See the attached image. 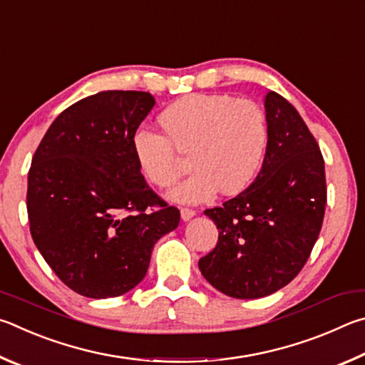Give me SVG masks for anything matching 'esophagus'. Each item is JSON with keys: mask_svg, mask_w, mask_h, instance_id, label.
I'll return each instance as SVG.
<instances>
[{"mask_svg": "<svg viewBox=\"0 0 365 365\" xmlns=\"http://www.w3.org/2000/svg\"><path fill=\"white\" fill-rule=\"evenodd\" d=\"M195 216V210L192 208H181V218L184 221H189L190 218H194Z\"/></svg>", "mask_w": 365, "mask_h": 365, "instance_id": "34e87169", "label": "esophagus"}]
</instances>
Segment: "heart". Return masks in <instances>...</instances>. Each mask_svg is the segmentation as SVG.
I'll use <instances>...</instances> for the list:
<instances>
[{"label":"heart","mask_w":365,"mask_h":365,"mask_svg":"<svg viewBox=\"0 0 365 365\" xmlns=\"http://www.w3.org/2000/svg\"><path fill=\"white\" fill-rule=\"evenodd\" d=\"M162 131L140 126L131 149L139 170L157 187L181 175L178 152H190L194 171L171 190L184 203L205 202L221 189L234 195L245 190L261 170L269 143L266 115L252 101L226 94H189L160 113Z\"/></svg>","instance_id":"1"}]
</instances>
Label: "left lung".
I'll list each match as a JSON object with an SVG mask.
<instances>
[{
  "label": "left lung",
  "mask_w": 365,
  "mask_h": 365,
  "mask_svg": "<svg viewBox=\"0 0 365 365\" xmlns=\"http://www.w3.org/2000/svg\"><path fill=\"white\" fill-rule=\"evenodd\" d=\"M264 107L269 143L257 179L205 210L220 235L199 267L216 290L239 299L267 297L298 276L327 203L324 157L309 128L277 93L266 94Z\"/></svg>",
  "instance_id": "obj_1"
}]
</instances>
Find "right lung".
<instances>
[{
	"label": "right lung",
	"instance_id": "obj_1",
	"mask_svg": "<svg viewBox=\"0 0 365 365\" xmlns=\"http://www.w3.org/2000/svg\"><path fill=\"white\" fill-rule=\"evenodd\" d=\"M153 104L144 91L88 96L53 121L31 158V239L56 276L83 297L134 289L155 242L181 220L145 182L131 149Z\"/></svg>",
	"mask_w": 365,
	"mask_h": 365
}]
</instances>
